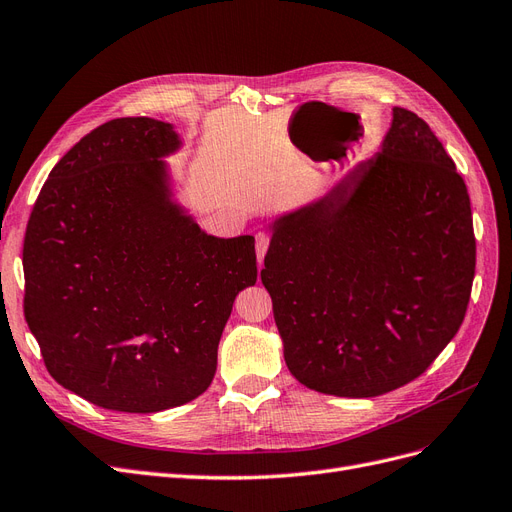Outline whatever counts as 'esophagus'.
<instances>
[{"label": "esophagus", "mask_w": 512, "mask_h": 512, "mask_svg": "<svg viewBox=\"0 0 512 512\" xmlns=\"http://www.w3.org/2000/svg\"><path fill=\"white\" fill-rule=\"evenodd\" d=\"M269 243H271V237H269L267 233H256V256H258V264H262L264 254H267V250H269Z\"/></svg>", "instance_id": "1"}]
</instances>
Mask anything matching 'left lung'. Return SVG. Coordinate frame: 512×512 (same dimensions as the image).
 <instances>
[{"mask_svg":"<svg viewBox=\"0 0 512 512\" xmlns=\"http://www.w3.org/2000/svg\"><path fill=\"white\" fill-rule=\"evenodd\" d=\"M271 226L260 279L286 364L309 390H398L460 330L477 264L470 197L417 114L394 108L375 158Z\"/></svg>","mask_w":512,"mask_h":512,"instance_id":"8db88e82","label":"left lung"}]
</instances>
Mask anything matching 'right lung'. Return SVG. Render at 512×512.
<instances>
[{
  "mask_svg": "<svg viewBox=\"0 0 512 512\" xmlns=\"http://www.w3.org/2000/svg\"><path fill=\"white\" fill-rule=\"evenodd\" d=\"M154 118L105 122L50 171L27 222L25 320L48 373L97 407L156 413L201 396L254 237L220 239L171 201Z\"/></svg>",
  "mask_w": 512,
  "mask_h": 512,
  "instance_id": "right-lung-1",
  "label": "right lung"
}]
</instances>
